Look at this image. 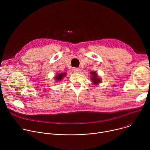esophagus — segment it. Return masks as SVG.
I'll list each match as a JSON object with an SVG mask.
<instances>
[{
  "instance_id": "esophagus-1",
  "label": "esophagus",
  "mask_w": 150,
  "mask_h": 150,
  "mask_svg": "<svg viewBox=\"0 0 150 150\" xmlns=\"http://www.w3.org/2000/svg\"><path fill=\"white\" fill-rule=\"evenodd\" d=\"M73 71L75 72V73H79L81 70L79 68H74L73 69Z\"/></svg>"
}]
</instances>
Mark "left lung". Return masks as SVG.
<instances>
[{
    "label": "left lung",
    "instance_id": "1",
    "mask_svg": "<svg viewBox=\"0 0 150 150\" xmlns=\"http://www.w3.org/2000/svg\"><path fill=\"white\" fill-rule=\"evenodd\" d=\"M91 74L93 76V77L91 78V80L93 82V83L95 84L98 83L100 82V79H98L97 74L96 73V72H91Z\"/></svg>",
    "mask_w": 150,
    "mask_h": 150
}]
</instances>
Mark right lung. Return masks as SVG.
Returning a JSON list of instances; mask_svg holds the SVG:
<instances>
[{
  "label": "right lung",
  "mask_w": 150,
  "mask_h": 150,
  "mask_svg": "<svg viewBox=\"0 0 150 150\" xmlns=\"http://www.w3.org/2000/svg\"><path fill=\"white\" fill-rule=\"evenodd\" d=\"M66 75V73H63V74H58L57 76H56V80L57 81H60L62 79V77L65 76Z\"/></svg>",
  "instance_id": "1"
}]
</instances>
